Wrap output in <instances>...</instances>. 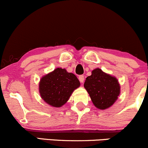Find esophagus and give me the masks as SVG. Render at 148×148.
<instances>
[{
    "label": "esophagus",
    "instance_id": "34e87169",
    "mask_svg": "<svg viewBox=\"0 0 148 148\" xmlns=\"http://www.w3.org/2000/svg\"><path fill=\"white\" fill-rule=\"evenodd\" d=\"M79 79L80 82H81V83H84V79H85L84 76V75H80L79 76Z\"/></svg>",
    "mask_w": 148,
    "mask_h": 148
}]
</instances>
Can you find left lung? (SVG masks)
<instances>
[{
	"instance_id": "obj_1",
	"label": "left lung",
	"mask_w": 148,
	"mask_h": 148,
	"mask_svg": "<svg viewBox=\"0 0 148 148\" xmlns=\"http://www.w3.org/2000/svg\"><path fill=\"white\" fill-rule=\"evenodd\" d=\"M84 88L90 97L93 104L99 109H106L118 99L120 86L114 76L97 68L86 78Z\"/></svg>"
}]
</instances>
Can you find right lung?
Listing matches in <instances>:
<instances>
[{
  "label": "right lung",
  "instance_id": "right-lung-1",
  "mask_svg": "<svg viewBox=\"0 0 148 148\" xmlns=\"http://www.w3.org/2000/svg\"><path fill=\"white\" fill-rule=\"evenodd\" d=\"M80 86L77 77L62 68H56L42 78L39 90L42 99L53 107H61Z\"/></svg>",
  "mask_w": 148,
  "mask_h": 148
}]
</instances>
